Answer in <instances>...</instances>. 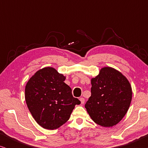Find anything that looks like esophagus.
Wrapping results in <instances>:
<instances>
[{"instance_id": "34e87169", "label": "esophagus", "mask_w": 148, "mask_h": 148, "mask_svg": "<svg viewBox=\"0 0 148 148\" xmlns=\"http://www.w3.org/2000/svg\"><path fill=\"white\" fill-rule=\"evenodd\" d=\"M79 100H80V102H81V104H84L85 99L84 98H79Z\"/></svg>"}]
</instances>
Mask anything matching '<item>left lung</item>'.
<instances>
[{
    "label": "left lung",
    "mask_w": 148,
    "mask_h": 148,
    "mask_svg": "<svg viewBox=\"0 0 148 148\" xmlns=\"http://www.w3.org/2000/svg\"><path fill=\"white\" fill-rule=\"evenodd\" d=\"M91 96L85 104L91 119L96 124L110 127L122 120L130 106L132 89L123 75L114 69H101L91 79Z\"/></svg>",
    "instance_id": "1"
}]
</instances>
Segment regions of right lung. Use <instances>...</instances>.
Segmentation results:
<instances>
[{
  "mask_svg": "<svg viewBox=\"0 0 148 148\" xmlns=\"http://www.w3.org/2000/svg\"><path fill=\"white\" fill-rule=\"evenodd\" d=\"M65 77L55 69L38 71L28 81L25 89L26 104L30 112L44 129L53 130L70 118L76 104L81 102L72 95V90L64 81Z\"/></svg>",
  "mask_w": 148,
  "mask_h": 148,
  "instance_id": "add662e5",
  "label": "right lung"
}]
</instances>
